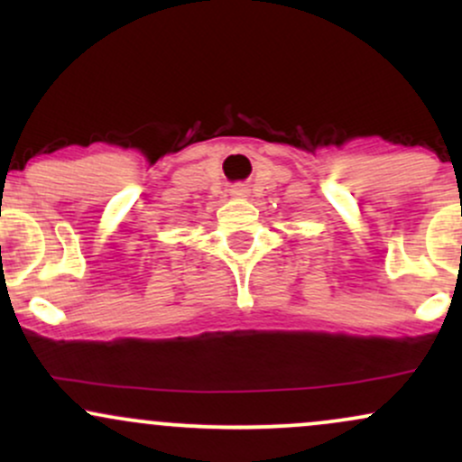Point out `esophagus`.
<instances>
[{
    "instance_id": "1",
    "label": "esophagus",
    "mask_w": 462,
    "mask_h": 462,
    "mask_svg": "<svg viewBox=\"0 0 462 462\" xmlns=\"http://www.w3.org/2000/svg\"><path fill=\"white\" fill-rule=\"evenodd\" d=\"M238 190H241V193H245V190H243V189H238ZM241 193H238V195H241Z\"/></svg>"
}]
</instances>
